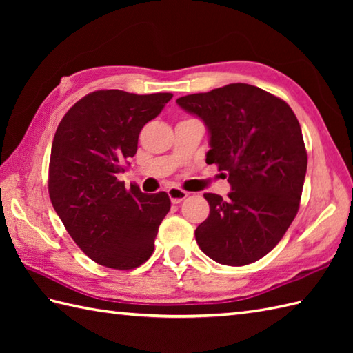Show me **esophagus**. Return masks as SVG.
Returning a JSON list of instances; mask_svg holds the SVG:
<instances>
[{
  "instance_id": "34e87169",
  "label": "esophagus",
  "mask_w": 353,
  "mask_h": 353,
  "mask_svg": "<svg viewBox=\"0 0 353 353\" xmlns=\"http://www.w3.org/2000/svg\"><path fill=\"white\" fill-rule=\"evenodd\" d=\"M167 192H168L171 203H174V205L181 203V201H183L186 197H188V192L181 190V188H177V186H172V188H170Z\"/></svg>"
}]
</instances>
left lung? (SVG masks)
<instances>
[{
	"label": "left lung",
	"instance_id": "obj_1",
	"mask_svg": "<svg viewBox=\"0 0 353 353\" xmlns=\"http://www.w3.org/2000/svg\"><path fill=\"white\" fill-rule=\"evenodd\" d=\"M176 103L203 119L206 162L228 171L232 186L226 200L205 194L211 211L196 229L197 244L220 264H252L274 249L299 211L308 165L301 124L283 100L247 83Z\"/></svg>",
	"mask_w": 353,
	"mask_h": 353
}]
</instances>
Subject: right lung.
I'll return each mask as SVG.
<instances>
[{
    "label": "right lung",
    "instance_id": "1",
    "mask_svg": "<svg viewBox=\"0 0 353 353\" xmlns=\"http://www.w3.org/2000/svg\"><path fill=\"white\" fill-rule=\"evenodd\" d=\"M172 94L118 89L85 95L66 112L52 139L48 192L52 208L81 250L97 264L132 270L152 256L171 201L118 181L137 154L142 127Z\"/></svg>",
    "mask_w": 353,
    "mask_h": 353
}]
</instances>
